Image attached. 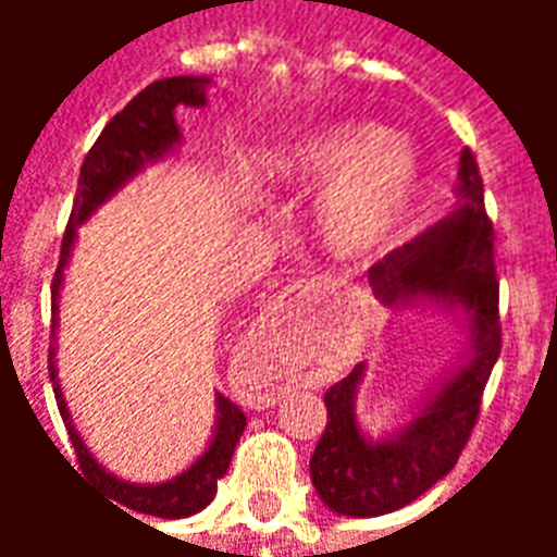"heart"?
Wrapping results in <instances>:
<instances>
[{
    "instance_id": "obj_1",
    "label": "heart",
    "mask_w": 557,
    "mask_h": 557,
    "mask_svg": "<svg viewBox=\"0 0 557 557\" xmlns=\"http://www.w3.org/2000/svg\"><path fill=\"white\" fill-rule=\"evenodd\" d=\"M253 172L274 187H310L338 175L315 202V235L339 259L375 253L394 242L409 223L420 187L414 148L385 139L375 125L304 134L256 154Z\"/></svg>"
}]
</instances>
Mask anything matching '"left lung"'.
<instances>
[{"label": "left lung", "instance_id": "left-lung-1", "mask_svg": "<svg viewBox=\"0 0 557 557\" xmlns=\"http://www.w3.org/2000/svg\"><path fill=\"white\" fill-rule=\"evenodd\" d=\"M459 208L370 268V286L385 304L418 298L459 307L471 334V358L444 382L406 430L370 442L355 420L358 363L327 387V423L310 459L319 498L343 516H382L406 507L456 466L478 423L483 387L502 355L495 232L483 208V178L471 148L456 172Z\"/></svg>", "mask_w": 557, "mask_h": 557}]
</instances>
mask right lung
<instances>
[{
    "instance_id": "1",
    "label": "right lung",
    "mask_w": 557,
    "mask_h": 557,
    "mask_svg": "<svg viewBox=\"0 0 557 557\" xmlns=\"http://www.w3.org/2000/svg\"><path fill=\"white\" fill-rule=\"evenodd\" d=\"M211 79L208 77H166L151 83L139 91L134 101L127 103L122 113H115L110 119V125L103 127L101 137L95 139V146L89 148V154L79 166L77 196H74V208H71V220H67L65 238H62V253H59V268L53 277V339H55V310H59V286H62V271L67 265V256L77 238V226L98 211L110 196L131 182L146 163L160 160L166 151L182 143V131L175 125V110L178 107H202L206 103V89ZM55 351L50 349L47 355V367H50V382H53L55 403L65 420L67 435L74 444V454L83 468L86 480H95L115 504H122L127 510L137 513L158 516V519H182V516L199 513L206 504H211L214 492H218V480L226 474V468L232 462V450L242 438L247 418L244 411L218 394V426H214V438L208 444V450L194 466L182 471L178 478L166 480V483H148V486H137V483H125V480L113 478L110 471H103L98 466V459L89 454V447L79 438L77 426L71 423L67 414L65 397L62 387L55 382ZM119 507V510H122ZM131 516V513H127Z\"/></svg>"
}]
</instances>
